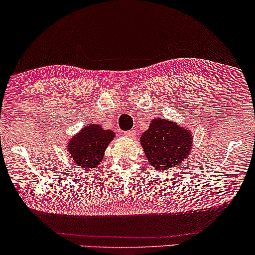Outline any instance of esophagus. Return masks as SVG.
I'll use <instances>...</instances> for the list:
<instances>
[{"label": "esophagus", "mask_w": 255, "mask_h": 255, "mask_svg": "<svg viewBox=\"0 0 255 255\" xmlns=\"http://www.w3.org/2000/svg\"><path fill=\"white\" fill-rule=\"evenodd\" d=\"M123 134L125 135V137H133L134 131L133 130H128L127 132H123Z\"/></svg>", "instance_id": "esophagus-1"}]
</instances>
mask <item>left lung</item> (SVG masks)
<instances>
[{
    "instance_id": "1",
    "label": "left lung",
    "mask_w": 255,
    "mask_h": 255,
    "mask_svg": "<svg viewBox=\"0 0 255 255\" xmlns=\"http://www.w3.org/2000/svg\"><path fill=\"white\" fill-rule=\"evenodd\" d=\"M140 143L145 156L158 170L179 166L192 146V135L186 128L165 118H156L141 134Z\"/></svg>"
}]
</instances>
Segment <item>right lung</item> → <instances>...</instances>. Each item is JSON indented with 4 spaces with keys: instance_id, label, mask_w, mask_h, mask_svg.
I'll use <instances>...</instances> for the list:
<instances>
[{
    "instance_id": "1",
    "label": "right lung",
    "mask_w": 255,
    "mask_h": 255,
    "mask_svg": "<svg viewBox=\"0 0 255 255\" xmlns=\"http://www.w3.org/2000/svg\"><path fill=\"white\" fill-rule=\"evenodd\" d=\"M114 137L115 133L111 130H104L97 124H90L69 140L70 158L87 171L94 170L103 160L104 152Z\"/></svg>"
}]
</instances>
